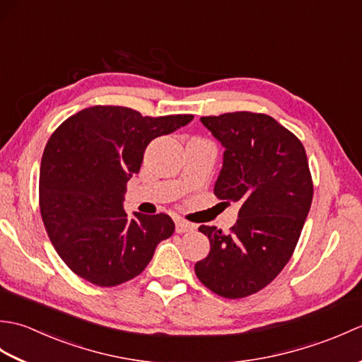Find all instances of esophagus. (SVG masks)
<instances>
[{
  "label": "esophagus",
  "instance_id": "obj_1",
  "mask_svg": "<svg viewBox=\"0 0 362 362\" xmlns=\"http://www.w3.org/2000/svg\"><path fill=\"white\" fill-rule=\"evenodd\" d=\"M194 230H196L194 224H189V222L182 221V219L175 221V232L177 233H188V232H194Z\"/></svg>",
  "mask_w": 362,
  "mask_h": 362
}]
</instances>
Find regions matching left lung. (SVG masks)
Returning a JSON list of instances; mask_svg holds the SVG:
<instances>
[{
    "label": "left lung",
    "mask_w": 362,
    "mask_h": 362,
    "mask_svg": "<svg viewBox=\"0 0 362 362\" xmlns=\"http://www.w3.org/2000/svg\"><path fill=\"white\" fill-rule=\"evenodd\" d=\"M224 148L214 194L240 202L236 224L226 233L201 226L210 252L194 272L214 294L247 297L286 266L313 201L306 152L298 138L263 113L202 117Z\"/></svg>",
    "instance_id": "1"
}]
</instances>
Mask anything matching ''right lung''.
Masks as SVG:
<instances>
[{"label":"right lung","mask_w":362,"mask_h":362,"mask_svg":"<svg viewBox=\"0 0 362 362\" xmlns=\"http://www.w3.org/2000/svg\"><path fill=\"white\" fill-rule=\"evenodd\" d=\"M193 118H151L127 107L95 105L51 135L40 165V213L54 249L76 275L96 286L132 280L157 244L174 233L168 214L129 216L122 202L148 144Z\"/></svg>","instance_id":"1"}]
</instances>
